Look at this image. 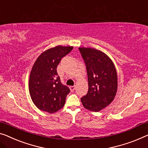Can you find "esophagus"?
Segmentation results:
<instances>
[{
  "label": "esophagus",
  "instance_id": "esophagus-1",
  "mask_svg": "<svg viewBox=\"0 0 148 148\" xmlns=\"http://www.w3.org/2000/svg\"><path fill=\"white\" fill-rule=\"evenodd\" d=\"M69 88H70V91L73 92L74 90V89H75V86H70Z\"/></svg>",
  "mask_w": 148,
  "mask_h": 148
}]
</instances>
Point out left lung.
Instances as JSON below:
<instances>
[{
    "label": "left lung",
    "mask_w": 148,
    "mask_h": 148,
    "mask_svg": "<svg viewBox=\"0 0 148 148\" xmlns=\"http://www.w3.org/2000/svg\"><path fill=\"white\" fill-rule=\"evenodd\" d=\"M86 66L88 91L80 99L90 111L99 112L112 102L118 90V76L112 59L101 50L78 48Z\"/></svg>",
    "instance_id": "1"
}]
</instances>
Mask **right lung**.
Returning <instances> with one entry per match:
<instances>
[{
	"label": "right lung",
	"mask_w": 148,
	"mask_h": 148,
	"mask_svg": "<svg viewBox=\"0 0 148 148\" xmlns=\"http://www.w3.org/2000/svg\"><path fill=\"white\" fill-rule=\"evenodd\" d=\"M72 48L60 45L50 48L42 53L32 66L28 89L33 103L42 111L53 114L65 104L70 89L62 84L56 69L62 58Z\"/></svg>",
	"instance_id": "add662e5"
}]
</instances>
